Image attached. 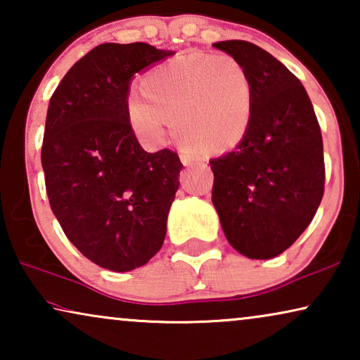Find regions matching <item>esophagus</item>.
I'll use <instances>...</instances> for the list:
<instances>
[{"instance_id":"34e87169","label":"esophagus","mask_w":360,"mask_h":360,"mask_svg":"<svg viewBox=\"0 0 360 360\" xmlns=\"http://www.w3.org/2000/svg\"><path fill=\"white\" fill-rule=\"evenodd\" d=\"M180 160L185 167H193L196 164H200V159H196V157L191 155V154H181Z\"/></svg>"}]
</instances>
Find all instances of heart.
Listing matches in <instances>:
<instances>
[{"mask_svg":"<svg viewBox=\"0 0 360 360\" xmlns=\"http://www.w3.org/2000/svg\"><path fill=\"white\" fill-rule=\"evenodd\" d=\"M141 86L144 95H127L126 116L147 147L164 144L169 120L176 139L191 149L229 150L248 134L252 80L233 56L188 53L147 72Z\"/></svg>","mask_w":360,"mask_h":360,"instance_id":"1","label":"heart"}]
</instances>
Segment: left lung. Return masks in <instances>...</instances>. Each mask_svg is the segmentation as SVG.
<instances>
[{"mask_svg":"<svg viewBox=\"0 0 360 360\" xmlns=\"http://www.w3.org/2000/svg\"><path fill=\"white\" fill-rule=\"evenodd\" d=\"M244 63L252 121L234 150L210 160L226 239L249 259H274L311 223L324 191L323 137L302 82L248 41L214 42Z\"/></svg>","mask_w":360,"mask_h":360,"instance_id":"left-lung-1","label":"left lung"}]
</instances>
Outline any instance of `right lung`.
I'll return each instance as SVG.
<instances>
[{
	"label": "right lung",
	"instance_id": "obj_1",
	"mask_svg": "<svg viewBox=\"0 0 360 360\" xmlns=\"http://www.w3.org/2000/svg\"><path fill=\"white\" fill-rule=\"evenodd\" d=\"M144 42L101 44L53 91L42 142L51 208L91 262L129 272L159 252L179 190L175 152L142 149L126 116L136 73L174 56Z\"/></svg>",
	"mask_w": 360,
	"mask_h": 360
}]
</instances>
